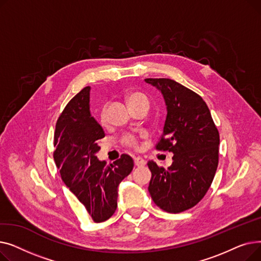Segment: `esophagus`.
Listing matches in <instances>:
<instances>
[{
    "label": "esophagus",
    "mask_w": 261,
    "mask_h": 261,
    "mask_svg": "<svg viewBox=\"0 0 261 261\" xmlns=\"http://www.w3.org/2000/svg\"><path fill=\"white\" fill-rule=\"evenodd\" d=\"M134 164H135L136 166H139V167L145 166L146 165V161L142 156H135L134 158Z\"/></svg>",
    "instance_id": "34e87169"
}]
</instances>
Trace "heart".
Wrapping results in <instances>:
<instances>
[{
  "instance_id": "b5f03b06",
  "label": "heart",
  "mask_w": 261,
  "mask_h": 261,
  "mask_svg": "<svg viewBox=\"0 0 261 261\" xmlns=\"http://www.w3.org/2000/svg\"><path fill=\"white\" fill-rule=\"evenodd\" d=\"M128 103L130 107L139 106V105H145L149 107V98L148 96L142 92H133L129 94L128 96ZM100 119L102 122L106 121V109L103 108L100 112ZM122 143L126 146L135 148L138 147V138L134 134H126L122 136Z\"/></svg>"
}]
</instances>
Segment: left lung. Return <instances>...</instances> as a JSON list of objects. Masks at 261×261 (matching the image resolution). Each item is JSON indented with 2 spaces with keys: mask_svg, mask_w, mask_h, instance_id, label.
<instances>
[{
  "mask_svg": "<svg viewBox=\"0 0 261 261\" xmlns=\"http://www.w3.org/2000/svg\"><path fill=\"white\" fill-rule=\"evenodd\" d=\"M163 94L167 116L158 150L173 153L165 169L153 161L148 190L153 202L177 214L197 205L207 193L218 167L219 132L200 95L168 78H147Z\"/></svg>",
  "mask_w": 261,
  "mask_h": 261,
  "instance_id": "8db88e82",
  "label": "left lung"
}]
</instances>
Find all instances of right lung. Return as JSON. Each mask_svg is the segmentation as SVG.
Here are the masks:
<instances>
[{
	"instance_id": "right-lung-1",
	"label": "right lung",
	"mask_w": 261,
	"mask_h": 261,
	"mask_svg": "<svg viewBox=\"0 0 261 261\" xmlns=\"http://www.w3.org/2000/svg\"><path fill=\"white\" fill-rule=\"evenodd\" d=\"M90 87L82 89L60 114L54 135V160L64 184L85 205L94 222H103L117 207V187L134 163L121 154L106 165L96 156L105 138L102 127L90 113Z\"/></svg>"
}]
</instances>
